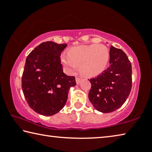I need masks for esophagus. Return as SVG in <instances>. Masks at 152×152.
Masks as SVG:
<instances>
[{"mask_svg": "<svg viewBox=\"0 0 152 152\" xmlns=\"http://www.w3.org/2000/svg\"><path fill=\"white\" fill-rule=\"evenodd\" d=\"M82 80V79L80 78H79V77H76V81L77 84H79L80 83Z\"/></svg>", "mask_w": 152, "mask_h": 152, "instance_id": "esophagus-1", "label": "esophagus"}]
</instances>
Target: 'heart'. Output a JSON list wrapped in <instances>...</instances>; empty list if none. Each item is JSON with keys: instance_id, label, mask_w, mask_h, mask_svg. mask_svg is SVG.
I'll use <instances>...</instances> for the list:
<instances>
[{"instance_id": "b5f03b06", "label": "heart", "mask_w": 152, "mask_h": 152, "mask_svg": "<svg viewBox=\"0 0 152 152\" xmlns=\"http://www.w3.org/2000/svg\"><path fill=\"white\" fill-rule=\"evenodd\" d=\"M109 60V51L101 44L80 45L71 48L68 55L61 56V61L69 72L79 67L80 72L86 76H95L103 71Z\"/></svg>"}]
</instances>
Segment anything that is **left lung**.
<instances>
[{
    "label": "left lung",
    "instance_id": "1",
    "mask_svg": "<svg viewBox=\"0 0 152 152\" xmlns=\"http://www.w3.org/2000/svg\"><path fill=\"white\" fill-rule=\"evenodd\" d=\"M92 84L89 101L100 112L111 113L124 104L132 86V64L124 51L111 46L109 66L95 78Z\"/></svg>",
    "mask_w": 152,
    "mask_h": 152
}]
</instances>
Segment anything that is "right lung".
<instances>
[{"mask_svg": "<svg viewBox=\"0 0 152 152\" xmlns=\"http://www.w3.org/2000/svg\"><path fill=\"white\" fill-rule=\"evenodd\" d=\"M68 45L42 43L26 58L22 89L29 106L36 113L51 116L63 109L75 77L64 73L60 55Z\"/></svg>", "mask_w": 152, "mask_h": 152, "instance_id": "right-lung-1", "label": "right lung"}]
</instances>
